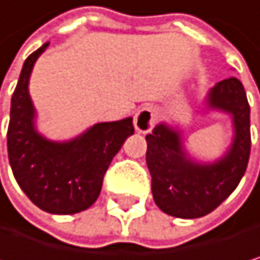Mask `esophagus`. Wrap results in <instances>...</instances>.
I'll list each match as a JSON object with an SVG mask.
<instances>
[{
  "label": "esophagus",
  "mask_w": 260,
  "mask_h": 260,
  "mask_svg": "<svg viewBox=\"0 0 260 260\" xmlns=\"http://www.w3.org/2000/svg\"><path fill=\"white\" fill-rule=\"evenodd\" d=\"M156 111L151 106H145L142 109H139L136 117H134V127L136 131L140 134H148L151 129L154 127L156 123Z\"/></svg>",
  "instance_id": "esophagus-1"
}]
</instances>
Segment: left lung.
I'll use <instances>...</instances> for the list:
<instances>
[{
  "instance_id": "obj_1",
  "label": "left lung",
  "mask_w": 260,
  "mask_h": 260,
  "mask_svg": "<svg viewBox=\"0 0 260 260\" xmlns=\"http://www.w3.org/2000/svg\"><path fill=\"white\" fill-rule=\"evenodd\" d=\"M203 106L204 112L226 114L233 123V140L218 159L206 162L192 157L176 124L160 121L146 136L154 203L178 218L211 214L236 190L249 159V104L242 82L237 78L217 82L207 90Z\"/></svg>"
}]
</instances>
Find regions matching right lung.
<instances>
[{
	"label": "right lung",
	"instance_id": "add662e5",
	"mask_svg": "<svg viewBox=\"0 0 260 260\" xmlns=\"http://www.w3.org/2000/svg\"><path fill=\"white\" fill-rule=\"evenodd\" d=\"M49 43L29 56L11 101L7 153L12 173L26 197L42 211L72 215L100 197L104 173L124 140L134 134L133 117L103 121L68 140H53L37 129L29 79Z\"/></svg>",
	"mask_w": 260,
	"mask_h": 260
}]
</instances>
